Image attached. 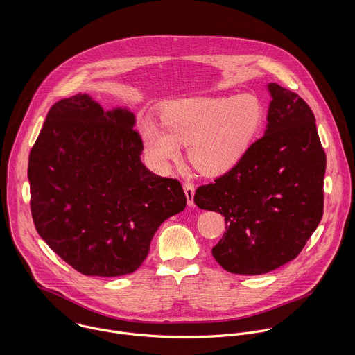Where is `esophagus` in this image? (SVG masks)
<instances>
[{"instance_id":"esophagus-1","label":"esophagus","mask_w":355,"mask_h":355,"mask_svg":"<svg viewBox=\"0 0 355 355\" xmlns=\"http://www.w3.org/2000/svg\"><path fill=\"white\" fill-rule=\"evenodd\" d=\"M184 192H185V196H187V202L189 207H193V195H195V188L192 184L189 182H184Z\"/></svg>"}]
</instances>
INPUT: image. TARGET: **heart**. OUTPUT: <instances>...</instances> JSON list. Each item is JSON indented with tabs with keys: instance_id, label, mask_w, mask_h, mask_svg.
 <instances>
[{
	"instance_id": "obj_1",
	"label": "heart",
	"mask_w": 355,
	"mask_h": 355,
	"mask_svg": "<svg viewBox=\"0 0 355 355\" xmlns=\"http://www.w3.org/2000/svg\"><path fill=\"white\" fill-rule=\"evenodd\" d=\"M162 122L147 118L141 125L146 153L168 168L188 144V160L205 177L233 170L248 153L263 122L261 101L251 94L204 95L177 99L162 112Z\"/></svg>"
}]
</instances>
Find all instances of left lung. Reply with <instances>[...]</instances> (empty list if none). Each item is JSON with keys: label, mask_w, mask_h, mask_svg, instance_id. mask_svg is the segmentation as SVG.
Wrapping results in <instances>:
<instances>
[{"label": "left lung", "mask_w": 355, "mask_h": 355, "mask_svg": "<svg viewBox=\"0 0 355 355\" xmlns=\"http://www.w3.org/2000/svg\"><path fill=\"white\" fill-rule=\"evenodd\" d=\"M264 136L215 182L196 189L198 208L225 216L212 248L229 272L267 274L297 257L323 215L326 155L309 105L270 83Z\"/></svg>", "instance_id": "8db88e82"}]
</instances>
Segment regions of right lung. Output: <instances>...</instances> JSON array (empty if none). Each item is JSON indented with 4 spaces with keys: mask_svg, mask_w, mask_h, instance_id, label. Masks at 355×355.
<instances>
[{
    "mask_svg": "<svg viewBox=\"0 0 355 355\" xmlns=\"http://www.w3.org/2000/svg\"><path fill=\"white\" fill-rule=\"evenodd\" d=\"M128 108L104 111L88 94L50 108L31 150V211L39 236L76 271H136L160 225L185 209L181 184L151 173Z\"/></svg>",
    "mask_w": 355,
    "mask_h": 355,
    "instance_id": "add662e5",
    "label": "right lung"
}]
</instances>
